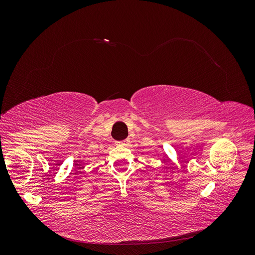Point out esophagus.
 <instances>
[{
    "instance_id": "34e87169",
    "label": "esophagus",
    "mask_w": 255,
    "mask_h": 255,
    "mask_svg": "<svg viewBox=\"0 0 255 255\" xmlns=\"http://www.w3.org/2000/svg\"><path fill=\"white\" fill-rule=\"evenodd\" d=\"M128 142V139H126V140H123V141H121L120 143H121V144H127Z\"/></svg>"
}]
</instances>
